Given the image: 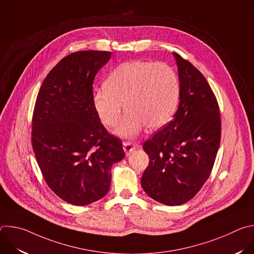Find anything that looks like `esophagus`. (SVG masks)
<instances>
[{
    "label": "esophagus",
    "instance_id": "esophagus-1",
    "mask_svg": "<svg viewBox=\"0 0 254 254\" xmlns=\"http://www.w3.org/2000/svg\"><path fill=\"white\" fill-rule=\"evenodd\" d=\"M124 151L127 155H129L130 153H132L134 150H137L140 148L139 143H135V142H130V141H125L124 143Z\"/></svg>",
    "mask_w": 254,
    "mask_h": 254
}]
</instances>
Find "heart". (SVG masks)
Listing matches in <instances>:
<instances>
[{"label": "heart", "instance_id": "heart-1", "mask_svg": "<svg viewBox=\"0 0 254 254\" xmlns=\"http://www.w3.org/2000/svg\"><path fill=\"white\" fill-rule=\"evenodd\" d=\"M179 92L178 77L168 64L132 60L111 72L104 88L95 91L93 106L101 122L114 127L125 104L128 112L116 133L134 138L146 127L157 129L170 122L177 110Z\"/></svg>", "mask_w": 254, "mask_h": 254}]
</instances>
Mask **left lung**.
Listing matches in <instances>:
<instances>
[{"label": "left lung", "instance_id": "obj_1", "mask_svg": "<svg viewBox=\"0 0 254 254\" xmlns=\"http://www.w3.org/2000/svg\"><path fill=\"white\" fill-rule=\"evenodd\" d=\"M180 82L178 110L163 129L143 143L150 157L140 183L154 200L177 206L191 200L214 166L221 139L217 99L201 72L173 53Z\"/></svg>", "mask_w": 254, "mask_h": 254}]
</instances>
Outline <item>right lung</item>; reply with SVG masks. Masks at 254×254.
Here are the masks:
<instances>
[{"instance_id":"right-lung-1","label":"right lung","mask_w":254,"mask_h":254,"mask_svg":"<svg viewBox=\"0 0 254 254\" xmlns=\"http://www.w3.org/2000/svg\"><path fill=\"white\" fill-rule=\"evenodd\" d=\"M112 52L78 51L44 79L32 118V147L48 187L76 206L106 195L113 164L125 158L122 140L100 123L92 84Z\"/></svg>"}]
</instances>
